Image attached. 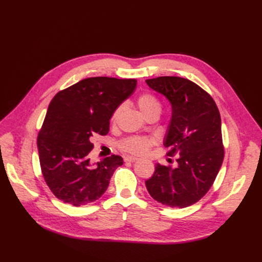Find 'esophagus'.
I'll use <instances>...</instances> for the list:
<instances>
[{"label": "esophagus", "mask_w": 262, "mask_h": 262, "mask_svg": "<svg viewBox=\"0 0 262 262\" xmlns=\"http://www.w3.org/2000/svg\"><path fill=\"white\" fill-rule=\"evenodd\" d=\"M136 161H138V158L134 157V156H125L124 157V162H126V163H133Z\"/></svg>", "instance_id": "34e87169"}]
</instances>
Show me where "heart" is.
<instances>
[{
	"label": "heart",
	"mask_w": 262,
	"mask_h": 262,
	"mask_svg": "<svg viewBox=\"0 0 262 262\" xmlns=\"http://www.w3.org/2000/svg\"><path fill=\"white\" fill-rule=\"evenodd\" d=\"M137 105L141 110V113L146 117L153 113H161L162 110V105L160 100L157 99L155 95L148 92L142 93L139 95V97L137 98ZM122 109H123V106L120 105L114 110L112 117H110V122L116 123L118 121L119 117H120L122 113ZM154 143H155V140L150 138L129 137L120 142V147L123 150H125V152H129L131 154L143 155Z\"/></svg>",
	"instance_id": "1"
}]
</instances>
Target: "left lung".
<instances>
[{
    "label": "left lung",
    "instance_id": "8db88e82",
    "mask_svg": "<svg viewBox=\"0 0 262 262\" xmlns=\"http://www.w3.org/2000/svg\"><path fill=\"white\" fill-rule=\"evenodd\" d=\"M146 83L171 104L164 145L168 156H177L173 168L156 164L154 175L145 181L146 189L157 202L187 208L209 191L224 160L219 108L208 92L187 78L160 76Z\"/></svg>",
    "mask_w": 262,
    "mask_h": 262
}]
</instances>
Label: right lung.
<instances>
[{
	"label": "right lung",
	"mask_w": 262,
	"mask_h": 262,
	"mask_svg": "<svg viewBox=\"0 0 262 262\" xmlns=\"http://www.w3.org/2000/svg\"><path fill=\"white\" fill-rule=\"evenodd\" d=\"M136 87L134 78L89 77L52 98L37 146L43 179L59 200L81 207L105 193L123 160L112 155L92 166V140L109 132L113 112Z\"/></svg>",
	"instance_id": "obj_1"
}]
</instances>
